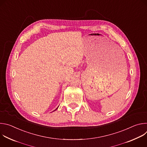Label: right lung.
<instances>
[{
	"mask_svg": "<svg viewBox=\"0 0 147 147\" xmlns=\"http://www.w3.org/2000/svg\"><path fill=\"white\" fill-rule=\"evenodd\" d=\"M57 109V108H56V109ZM56 110H55V111H56Z\"/></svg>",
	"mask_w": 147,
	"mask_h": 147,
	"instance_id": "1",
	"label": "right lung"
}]
</instances>
